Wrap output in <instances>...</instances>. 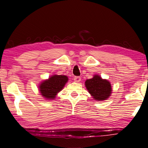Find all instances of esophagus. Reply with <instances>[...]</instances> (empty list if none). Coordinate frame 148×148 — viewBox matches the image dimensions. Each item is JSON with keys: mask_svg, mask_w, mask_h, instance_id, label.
Segmentation results:
<instances>
[{"mask_svg": "<svg viewBox=\"0 0 148 148\" xmlns=\"http://www.w3.org/2000/svg\"><path fill=\"white\" fill-rule=\"evenodd\" d=\"M74 79L76 82H79L80 81H81V77L79 76H76L74 77Z\"/></svg>", "mask_w": 148, "mask_h": 148, "instance_id": "esophagus-1", "label": "esophagus"}]
</instances>
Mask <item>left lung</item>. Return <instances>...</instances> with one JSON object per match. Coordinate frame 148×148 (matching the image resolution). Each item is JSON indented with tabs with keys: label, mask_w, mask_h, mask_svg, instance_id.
I'll list each match as a JSON object with an SVG mask.
<instances>
[{
	"label": "left lung",
	"mask_w": 148,
	"mask_h": 148,
	"mask_svg": "<svg viewBox=\"0 0 148 148\" xmlns=\"http://www.w3.org/2000/svg\"><path fill=\"white\" fill-rule=\"evenodd\" d=\"M85 85L94 100L105 101L111 95L112 89L110 82L102 79L99 75H95L92 78L87 79Z\"/></svg>",
	"instance_id": "obj_1"
}]
</instances>
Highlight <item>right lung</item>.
<instances>
[{
  "instance_id": "1",
  "label": "right lung",
  "mask_w": 148,
  "mask_h": 148,
  "mask_svg": "<svg viewBox=\"0 0 148 148\" xmlns=\"http://www.w3.org/2000/svg\"><path fill=\"white\" fill-rule=\"evenodd\" d=\"M68 77L64 75H53L39 85V91L42 96L47 100H53L59 91L63 89L68 82Z\"/></svg>"
}]
</instances>
